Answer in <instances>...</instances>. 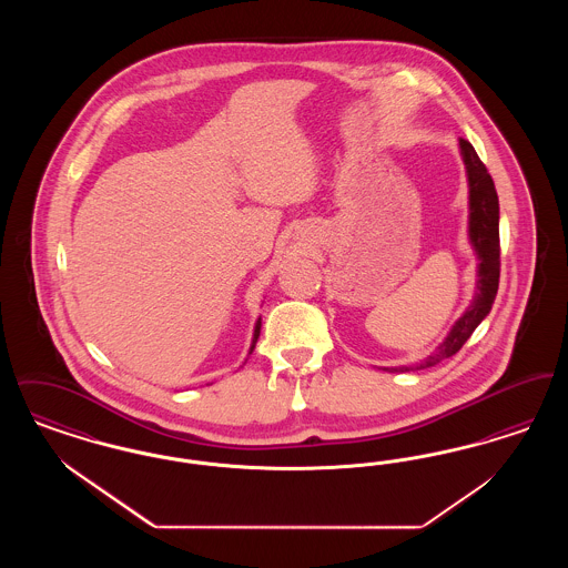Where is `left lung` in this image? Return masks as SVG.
I'll use <instances>...</instances> for the list:
<instances>
[{
	"label": "left lung",
	"mask_w": 568,
	"mask_h": 568,
	"mask_svg": "<svg viewBox=\"0 0 568 568\" xmlns=\"http://www.w3.org/2000/svg\"><path fill=\"white\" fill-rule=\"evenodd\" d=\"M459 151L466 165L468 176V239L477 253L479 268H477V290L470 306L464 311V315L452 327L447 338L438 345L436 352L430 353L424 362L415 366H400L394 371H419L440 364L443 359L456 355L462 345L470 338L475 327L481 324L491 311L494 297L498 292V278H500V234H498V193L494 187V181L487 172L486 163L479 160L473 144L464 138H459Z\"/></svg>",
	"instance_id": "obj_1"
}]
</instances>
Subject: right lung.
Listing matches in <instances>:
<instances>
[{"instance_id": "right-lung-1", "label": "right lung", "mask_w": 568, "mask_h": 568, "mask_svg": "<svg viewBox=\"0 0 568 568\" xmlns=\"http://www.w3.org/2000/svg\"><path fill=\"white\" fill-rule=\"evenodd\" d=\"M260 327H262V320H257V324H255V332H253V343H251V349H248V353L255 349V343H257V338H260Z\"/></svg>"}]
</instances>
